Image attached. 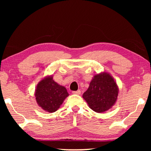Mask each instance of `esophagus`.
Listing matches in <instances>:
<instances>
[{
    "mask_svg": "<svg viewBox=\"0 0 151 151\" xmlns=\"http://www.w3.org/2000/svg\"><path fill=\"white\" fill-rule=\"evenodd\" d=\"M72 93L76 94V95H80V93H81V91H80V90H78V91H73L72 92Z\"/></svg>",
    "mask_w": 151,
    "mask_h": 151,
    "instance_id": "obj_1",
    "label": "esophagus"
}]
</instances>
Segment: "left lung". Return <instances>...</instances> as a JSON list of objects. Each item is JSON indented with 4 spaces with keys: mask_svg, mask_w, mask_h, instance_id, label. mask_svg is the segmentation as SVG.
Segmentation results:
<instances>
[{
    "mask_svg": "<svg viewBox=\"0 0 151 151\" xmlns=\"http://www.w3.org/2000/svg\"><path fill=\"white\" fill-rule=\"evenodd\" d=\"M118 93V86L113 76L106 72H102L93 76L82 97L93 111L103 113L115 104Z\"/></svg>",
    "mask_w": 151,
    "mask_h": 151,
    "instance_id": "8db88e82",
    "label": "left lung"
}]
</instances>
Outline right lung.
<instances>
[{
    "instance_id": "add662e5",
    "label": "right lung",
    "mask_w": 151,
    "mask_h": 151,
    "mask_svg": "<svg viewBox=\"0 0 151 151\" xmlns=\"http://www.w3.org/2000/svg\"><path fill=\"white\" fill-rule=\"evenodd\" d=\"M68 96L66 88L55 82L52 76H47L41 80L35 90L37 104L49 113L56 111Z\"/></svg>"
}]
</instances>
